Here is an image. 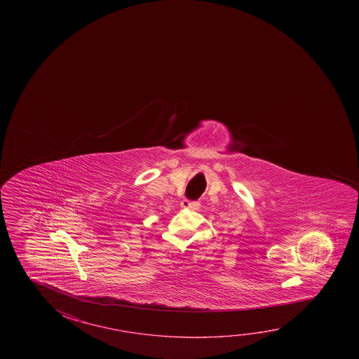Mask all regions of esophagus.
I'll return each instance as SVG.
<instances>
[{"instance_id":"34e87169","label":"esophagus","mask_w":359,"mask_h":359,"mask_svg":"<svg viewBox=\"0 0 359 359\" xmlns=\"http://www.w3.org/2000/svg\"><path fill=\"white\" fill-rule=\"evenodd\" d=\"M199 201H193V200L189 199H184L182 201V208H184V209H191V210H195V209H199Z\"/></svg>"}]
</instances>
